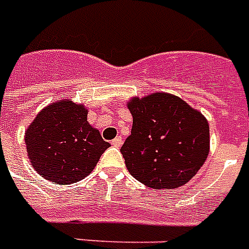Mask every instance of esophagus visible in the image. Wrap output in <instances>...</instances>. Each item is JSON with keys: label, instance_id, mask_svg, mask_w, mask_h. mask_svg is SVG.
Segmentation results:
<instances>
[{"label": "esophagus", "instance_id": "34e87169", "mask_svg": "<svg viewBox=\"0 0 249 249\" xmlns=\"http://www.w3.org/2000/svg\"><path fill=\"white\" fill-rule=\"evenodd\" d=\"M110 144H112L113 146H116V148H119V146H121V144H123V140H121V137H120V136H117L116 139H113V140H112V142H110Z\"/></svg>", "mask_w": 249, "mask_h": 249}]
</instances>
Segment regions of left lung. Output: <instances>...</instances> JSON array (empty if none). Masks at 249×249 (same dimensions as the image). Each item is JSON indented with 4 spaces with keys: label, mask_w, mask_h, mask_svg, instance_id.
<instances>
[{
    "label": "left lung",
    "mask_w": 249,
    "mask_h": 249,
    "mask_svg": "<svg viewBox=\"0 0 249 249\" xmlns=\"http://www.w3.org/2000/svg\"><path fill=\"white\" fill-rule=\"evenodd\" d=\"M126 107L133 125L121 153L130 175L153 189L188 183L208 157V120L171 93L132 97Z\"/></svg>",
    "instance_id": "8db88e82"
}]
</instances>
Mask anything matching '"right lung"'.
<instances>
[{
    "label": "right lung",
    "mask_w": 249,
    "mask_h": 249,
    "mask_svg": "<svg viewBox=\"0 0 249 249\" xmlns=\"http://www.w3.org/2000/svg\"><path fill=\"white\" fill-rule=\"evenodd\" d=\"M24 139L36 172L61 185L87 178L109 148L98 129L88 123L85 105L71 98L46 105L25 130Z\"/></svg>",
    "instance_id": "add662e5"
}]
</instances>
